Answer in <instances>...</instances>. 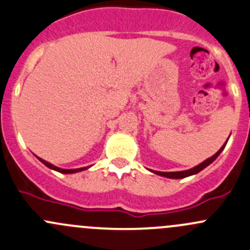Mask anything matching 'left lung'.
<instances>
[{
  "label": "left lung",
  "instance_id": "8db88e82",
  "mask_svg": "<svg viewBox=\"0 0 250 250\" xmlns=\"http://www.w3.org/2000/svg\"><path fill=\"white\" fill-rule=\"evenodd\" d=\"M228 140H229V139H228ZM227 143H228V141H227ZM227 143H225L224 145L220 147L219 151H218L215 154H213V156H212L211 158L206 159V160H205V162L200 163V164H199V165H196V167H191V169H189V170H185V171H173V172H162V171H154V170H151V171L154 172V173H157V175H159V176H164V177H167V178H185V177H188V176L195 175V173L200 172L201 170H204L205 167H208V165L211 164V163H213L214 160L217 159V157L219 156L220 152H222L223 149L225 148V146H227Z\"/></svg>",
  "mask_w": 250,
  "mask_h": 250
}]
</instances>
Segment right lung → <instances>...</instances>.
Returning <instances> with one entry per match:
<instances>
[{
	"mask_svg": "<svg viewBox=\"0 0 250 250\" xmlns=\"http://www.w3.org/2000/svg\"><path fill=\"white\" fill-rule=\"evenodd\" d=\"M37 158H38L39 160H41V162L43 163L44 165H46V167H50V169L55 170V171H59V172H61V173H75V172H79V171H83V170L88 169L87 167H80V169H61V167H55V165L50 164V163L45 162V160H43V159H42V158H39V157H37Z\"/></svg>",
	"mask_w": 250,
	"mask_h": 250,
	"instance_id": "1",
	"label": "right lung"
}]
</instances>
